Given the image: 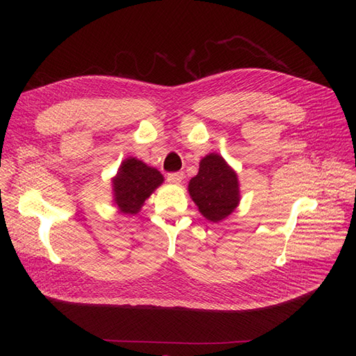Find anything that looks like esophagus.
Returning <instances> with one entry per match:
<instances>
[{
    "label": "esophagus",
    "instance_id": "obj_1",
    "mask_svg": "<svg viewBox=\"0 0 356 356\" xmlns=\"http://www.w3.org/2000/svg\"><path fill=\"white\" fill-rule=\"evenodd\" d=\"M182 179H184V174H182V172H172V174H168V182H170V184H179Z\"/></svg>",
    "mask_w": 356,
    "mask_h": 356
}]
</instances>
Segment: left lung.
Listing matches in <instances>:
<instances>
[{
  "label": "left lung",
  "instance_id": "obj_1",
  "mask_svg": "<svg viewBox=\"0 0 356 356\" xmlns=\"http://www.w3.org/2000/svg\"><path fill=\"white\" fill-rule=\"evenodd\" d=\"M191 200L212 222H220L239 207L241 188L236 170L218 153H209L199 163V172L188 182Z\"/></svg>",
  "mask_w": 356,
  "mask_h": 356
}]
</instances>
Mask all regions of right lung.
Wrapping results in <instances>:
<instances>
[{
	"mask_svg": "<svg viewBox=\"0 0 356 356\" xmlns=\"http://www.w3.org/2000/svg\"><path fill=\"white\" fill-rule=\"evenodd\" d=\"M163 181V175L156 168L136 157H127L111 178L113 204L124 215H135Z\"/></svg>",
	"mask_w": 356,
	"mask_h": 356,
	"instance_id": "right-lung-1",
	"label": "right lung"
}]
</instances>
